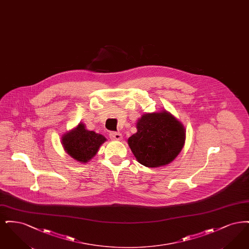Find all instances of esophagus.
I'll return each mask as SVG.
<instances>
[{"instance_id": "34e87169", "label": "esophagus", "mask_w": 249, "mask_h": 249, "mask_svg": "<svg viewBox=\"0 0 249 249\" xmlns=\"http://www.w3.org/2000/svg\"><path fill=\"white\" fill-rule=\"evenodd\" d=\"M109 135H110V138H111L112 140H115V141H120V140H122V134H121L120 132L113 131V132H111Z\"/></svg>"}]
</instances>
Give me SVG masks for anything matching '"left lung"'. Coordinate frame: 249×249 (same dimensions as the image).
<instances>
[{"mask_svg": "<svg viewBox=\"0 0 249 249\" xmlns=\"http://www.w3.org/2000/svg\"><path fill=\"white\" fill-rule=\"evenodd\" d=\"M136 129L128 144L137 161L148 168L171 163L186 142L184 125L165 109L143 114L136 122Z\"/></svg>", "mask_w": 249, "mask_h": 249, "instance_id": "obj_1", "label": "left lung"}]
</instances>
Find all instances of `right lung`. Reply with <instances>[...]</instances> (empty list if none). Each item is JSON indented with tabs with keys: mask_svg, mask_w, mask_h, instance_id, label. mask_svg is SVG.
I'll return each instance as SVG.
<instances>
[{
	"mask_svg": "<svg viewBox=\"0 0 249 249\" xmlns=\"http://www.w3.org/2000/svg\"><path fill=\"white\" fill-rule=\"evenodd\" d=\"M106 141L104 135L87 130L81 122L61 136V144L66 153L80 163L89 162Z\"/></svg>",
	"mask_w": 249,
	"mask_h": 249,
	"instance_id": "right-lung-1",
	"label": "right lung"
}]
</instances>
